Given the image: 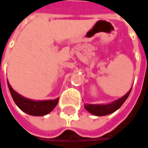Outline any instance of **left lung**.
Wrapping results in <instances>:
<instances>
[{
    "mask_svg": "<svg viewBox=\"0 0 148 148\" xmlns=\"http://www.w3.org/2000/svg\"><path fill=\"white\" fill-rule=\"evenodd\" d=\"M132 89L130 90L125 96H123L118 100L114 101L111 103H109V104H84L85 109L89 113L94 114V115H97V116H103V115L110 114L121 107V105L125 103V101L127 99Z\"/></svg>",
    "mask_w": 148,
    "mask_h": 148,
    "instance_id": "1",
    "label": "left lung"
}]
</instances>
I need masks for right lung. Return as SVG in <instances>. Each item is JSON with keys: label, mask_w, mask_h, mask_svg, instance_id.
<instances>
[{"label": "right lung", "mask_w": 148, "mask_h": 148, "mask_svg": "<svg viewBox=\"0 0 148 148\" xmlns=\"http://www.w3.org/2000/svg\"><path fill=\"white\" fill-rule=\"evenodd\" d=\"M8 88L10 90L11 95L16 105L20 110L25 112L30 115L34 116H43L49 114V112L53 110L56 104L58 103L59 99L54 100H45V101H34L25 99L19 95L12 88L11 85L7 82Z\"/></svg>", "instance_id": "obj_1"}]
</instances>
